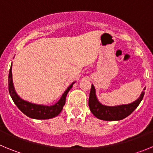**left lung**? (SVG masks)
<instances>
[{
	"label": "left lung",
	"mask_w": 153,
	"mask_h": 153,
	"mask_svg": "<svg viewBox=\"0 0 153 153\" xmlns=\"http://www.w3.org/2000/svg\"><path fill=\"white\" fill-rule=\"evenodd\" d=\"M144 94L145 92L143 91L140 97L131 103L123 104L119 106H106L99 102L96 95L95 87L92 84L89 97V107L92 113L100 120L118 121L123 120L134 111L141 102Z\"/></svg>",
	"instance_id": "1"
}]
</instances>
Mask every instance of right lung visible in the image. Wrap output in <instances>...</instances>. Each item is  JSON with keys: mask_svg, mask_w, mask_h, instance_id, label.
I'll use <instances>...</instances> for the list:
<instances>
[{"mask_svg": "<svg viewBox=\"0 0 153 153\" xmlns=\"http://www.w3.org/2000/svg\"><path fill=\"white\" fill-rule=\"evenodd\" d=\"M74 83H73L66 90L60 100L54 105L45 106V105L30 102L21 99L17 95L14 90L13 79H12V65L9 71V76H8V90H9V93L13 102L23 113H24L30 118L36 119V120H47V119L53 118L60 114L63 109V106L65 105L67 93L70 91V89L72 88Z\"/></svg>", "mask_w": 153, "mask_h": 153, "instance_id": "add662e5", "label": "right lung"}]
</instances>
